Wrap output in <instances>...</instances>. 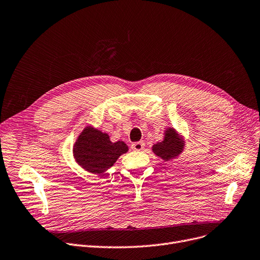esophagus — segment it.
<instances>
[{
    "instance_id": "1",
    "label": "esophagus",
    "mask_w": 260,
    "mask_h": 260,
    "mask_svg": "<svg viewBox=\"0 0 260 260\" xmlns=\"http://www.w3.org/2000/svg\"><path fill=\"white\" fill-rule=\"evenodd\" d=\"M144 146H145V144H144L143 141L135 142V143L132 144V149H133V151H136V152H140L144 148Z\"/></svg>"
}]
</instances>
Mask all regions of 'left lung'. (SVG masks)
<instances>
[{
	"label": "left lung",
	"mask_w": 260,
	"mask_h": 260,
	"mask_svg": "<svg viewBox=\"0 0 260 260\" xmlns=\"http://www.w3.org/2000/svg\"><path fill=\"white\" fill-rule=\"evenodd\" d=\"M185 140L179 132L174 127H167L163 140L152 146L153 153L163 161H173L184 151Z\"/></svg>",
	"instance_id": "left-lung-1"
}]
</instances>
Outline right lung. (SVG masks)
Returning <instances> with one entry per match:
<instances>
[{"label": "right lung", "instance_id": "right-lung-1", "mask_svg": "<svg viewBox=\"0 0 260 260\" xmlns=\"http://www.w3.org/2000/svg\"><path fill=\"white\" fill-rule=\"evenodd\" d=\"M127 151L126 143L112 142L107 133L86 126L76 139L73 156L80 168L90 174L100 175L111 169L118 158Z\"/></svg>", "mask_w": 260, "mask_h": 260}]
</instances>
